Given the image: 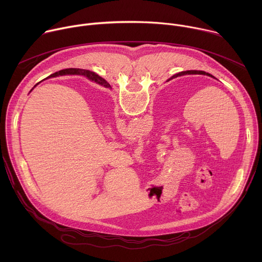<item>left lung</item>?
Wrapping results in <instances>:
<instances>
[{"label": "left lung", "instance_id": "1", "mask_svg": "<svg viewBox=\"0 0 262 262\" xmlns=\"http://www.w3.org/2000/svg\"><path fill=\"white\" fill-rule=\"evenodd\" d=\"M184 74H206V76H209V77H212L211 74H209V73H206L205 71H201V70H188V71H181V72H179V73H177V74H175V76H173L171 79H174V78H177V77H180V76H184ZM96 78L98 81H96L95 79ZM170 79V80H171ZM92 81H95V82H97L98 84H100V85H103L104 87H110V84L104 80V79H102L101 77H99V76H97L96 74V77L94 78V79H91Z\"/></svg>", "mask_w": 262, "mask_h": 262}]
</instances>
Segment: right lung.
<instances>
[{"mask_svg":"<svg viewBox=\"0 0 262 262\" xmlns=\"http://www.w3.org/2000/svg\"><path fill=\"white\" fill-rule=\"evenodd\" d=\"M66 73H78V74H84V76H87L89 79H94L96 77V73L89 71V70H85V69H74V68H69V69H63L60 70L58 72H55L53 74H51V77H56V76H62V74H66ZM96 80V79H95ZM97 81V80H96Z\"/></svg>","mask_w":262,"mask_h":262,"instance_id":"obj_1","label":"right lung"}]
</instances>
